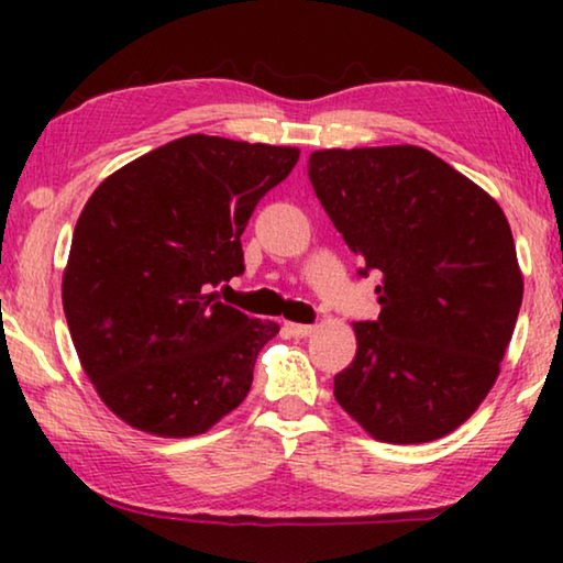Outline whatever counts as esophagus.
Returning a JSON list of instances; mask_svg holds the SVG:
<instances>
[{
  "label": "esophagus",
  "instance_id": "34e87169",
  "mask_svg": "<svg viewBox=\"0 0 563 563\" xmlns=\"http://www.w3.org/2000/svg\"><path fill=\"white\" fill-rule=\"evenodd\" d=\"M285 330H288L292 338H308L316 328H312V325H300V322H285Z\"/></svg>",
  "mask_w": 563,
  "mask_h": 563
}]
</instances>
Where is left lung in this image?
<instances>
[{
  "label": "left lung",
  "instance_id": "8db88e82",
  "mask_svg": "<svg viewBox=\"0 0 563 563\" xmlns=\"http://www.w3.org/2000/svg\"><path fill=\"white\" fill-rule=\"evenodd\" d=\"M308 176L360 278H379V318L355 325L335 399L375 440H440L489 395L517 325L523 280L507 216L419 146L316 151Z\"/></svg>",
  "mask_w": 563,
  "mask_h": 563
}]
</instances>
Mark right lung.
Returning <instances> with one entry per match:
<instances>
[{"instance_id":"obj_1","label":"right lung","mask_w":563,"mask_h":563,"mask_svg":"<svg viewBox=\"0 0 563 563\" xmlns=\"http://www.w3.org/2000/svg\"><path fill=\"white\" fill-rule=\"evenodd\" d=\"M300 151L190 136L93 190L62 300L84 373L113 415L158 437L201 434L243 402L278 322L216 300L245 271L241 235Z\"/></svg>"}]
</instances>
